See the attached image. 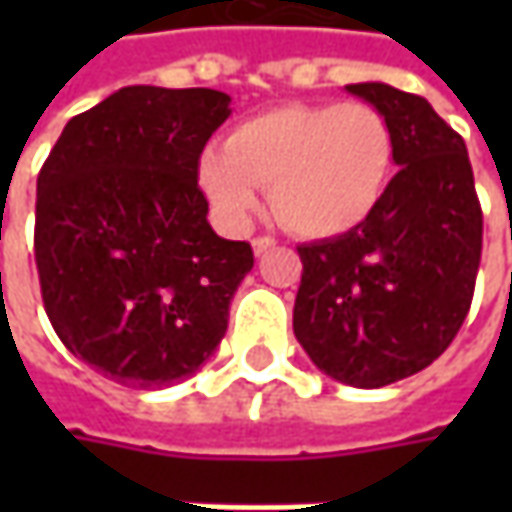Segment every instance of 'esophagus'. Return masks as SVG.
<instances>
[{
	"mask_svg": "<svg viewBox=\"0 0 512 512\" xmlns=\"http://www.w3.org/2000/svg\"><path fill=\"white\" fill-rule=\"evenodd\" d=\"M270 247H276V239H273V236H256V239H253V253H256V256L267 253Z\"/></svg>",
	"mask_w": 512,
	"mask_h": 512,
	"instance_id": "34e87169",
	"label": "esophagus"
}]
</instances>
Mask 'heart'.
Here are the masks:
<instances>
[{"instance_id":"1","label":"heart","mask_w":512,"mask_h":512,"mask_svg":"<svg viewBox=\"0 0 512 512\" xmlns=\"http://www.w3.org/2000/svg\"><path fill=\"white\" fill-rule=\"evenodd\" d=\"M396 170V136L367 102L285 105L250 116L225 148L199 159V187L230 227H245L270 187L290 230L325 239L347 233L379 207Z\"/></svg>"}]
</instances>
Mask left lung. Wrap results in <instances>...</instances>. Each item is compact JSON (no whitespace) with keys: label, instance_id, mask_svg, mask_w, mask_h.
<instances>
[{"label":"left lung","instance_id":"obj_1","mask_svg":"<svg viewBox=\"0 0 512 512\" xmlns=\"http://www.w3.org/2000/svg\"><path fill=\"white\" fill-rule=\"evenodd\" d=\"M347 90L387 116L399 173L362 225L299 245L293 333L330 379L370 390L456 339L482 262V205L464 139L427 99L384 82Z\"/></svg>","mask_w":512,"mask_h":512}]
</instances>
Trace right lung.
<instances>
[{
    "mask_svg": "<svg viewBox=\"0 0 512 512\" xmlns=\"http://www.w3.org/2000/svg\"><path fill=\"white\" fill-rule=\"evenodd\" d=\"M230 116L210 88L130 85L73 116L36 179L42 302L73 356L125 387L193 376L253 250L207 225L199 156Z\"/></svg>",
    "mask_w": 512,
    "mask_h": 512,
    "instance_id": "right-lung-1",
    "label": "right lung"
}]
</instances>
